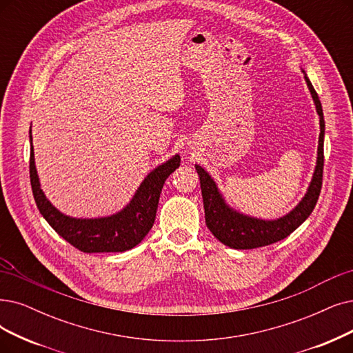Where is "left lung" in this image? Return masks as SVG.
<instances>
[{
	"label": "left lung",
	"instance_id": "1",
	"mask_svg": "<svg viewBox=\"0 0 353 353\" xmlns=\"http://www.w3.org/2000/svg\"><path fill=\"white\" fill-rule=\"evenodd\" d=\"M307 87L312 94V98L316 105V111L320 121V134L317 146V161L313 172L312 182L301 199V201L295 205L285 216L265 220L253 216H248L237 211L225 203L223 194L220 192L216 181L200 165H195V171L200 176V185L203 194V203L205 211V224L210 232L216 239L233 249H255L261 246L272 245L278 241H283L290 236L295 229L308 219L312 211L316 207L321 190L323 179V145H324V117L323 108L319 100V95L314 91L312 82H310L305 70L301 69Z\"/></svg>",
	"mask_w": 353,
	"mask_h": 353
}]
</instances>
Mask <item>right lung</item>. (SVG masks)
Masks as SVG:
<instances>
[{"label":"right lung","mask_w":353,"mask_h":353,"mask_svg":"<svg viewBox=\"0 0 353 353\" xmlns=\"http://www.w3.org/2000/svg\"><path fill=\"white\" fill-rule=\"evenodd\" d=\"M30 181L36 205L40 214L52 225V229L62 236L81 252H125L143 241L157 217L161 191L166 178L181 163L179 154L161 163L140 182L132 200L117 213L95 219H78L63 214L56 208L40 187L34 162L33 137L30 129Z\"/></svg>","instance_id":"add662e5"}]
</instances>
